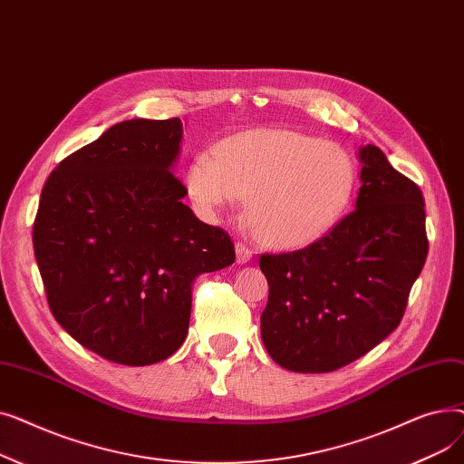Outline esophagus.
Masks as SVG:
<instances>
[{
    "instance_id": "esophagus-1",
    "label": "esophagus",
    "mask_w": 464,
    "mask_h": 464,
    "mask_svg": "<svg viewBox=\"0 0 464 464\" xmlns=\"http://www.w3.org/2000/svg\"><path fill=\"white\" fill-rule=\"evenodd\" d=\"M235 252H237V263L238 265H245L252 259V250L245 245V242H237Z\"/></svg>"
}]
</instances>
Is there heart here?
I'll return each mask as SVG.
<instances>
[{"label":"heart","mask_w":464,"mask_h":464,"mask_svg":"<svg viewBox=\"0 0 464 464\" xmlns=\"http://www.w3.org/2000/svg\"><path fill=\"white\" fill-rule=\"evenodd\" d=\"M184 184L207 218L248 195L256 235L297 248L322 238L344 214L355 188L352 158L333 142L289 130H250L195 154Z\"/></svg>","instance_id":"1"}]
</instances>
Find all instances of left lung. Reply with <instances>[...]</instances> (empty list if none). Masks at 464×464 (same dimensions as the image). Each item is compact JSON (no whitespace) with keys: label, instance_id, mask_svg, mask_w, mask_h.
I'll list each match as a JSON object with an SVG mask.
<instances>
[{"label":"left lung","instance_id":"left-lung-1","mask_svg":"<svg viewBox=\"0 0 464 464\" xmlns=\"http://www.w3.org/2000/svg\"><path fill=\"white\" fill-rule=\"evenodd\" d=\"M355 210L324 238L259 257L269 282L261 338L280 367L320 374L392 334L429 252L421 189L374 144L361 146Z\"/></svg>","mask_w":464,"mask_h":464}]
</instances>
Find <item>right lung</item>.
<instances>
[{"label": "right lung", "instance_id": "obj_1", "mask_svg": "<svg viewBox=\"0 0 464 464\" xmlns=\"http://www.w3.org/2000/svg\"><path fill=\"white\" fill-rule=\"evenodd\" d=\"M182 121L133 118L67 156L48 177L34 250L56 322L107 361L144 367L184 343L195 276L235 261L173 175Z\"/></svg>", "mask_w": 464, "mask_h": 464}]
</instances>
